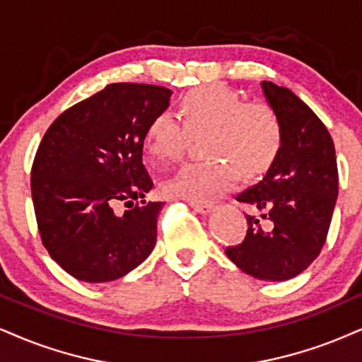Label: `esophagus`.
<instances>
[{"label":"esophagus","mask_w":362,"mask_h":362,"mask_svg":"<svg viewBox=\"0 0 362 362\" xmlns=\"http://www.w3.org/2000/svg\"><path fill=\"white\" fill-rule=\"evenodd\" d=\"M191 208L194 209L196 213H202V215H208V213L213 211V204H208V203H194L191 202Z\"/></svg>","instance_id":"esophagus-1"}]
</instances>
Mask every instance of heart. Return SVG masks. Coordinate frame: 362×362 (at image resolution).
<instances>
[{"label": "heart", "mask_w": 362, "mask_h": 362, "mask_svg": "<svg viewBox=\"0 0 362 362\" xmlns=\"http://www.w3.org/2000/svg\"><path fill=\"white\" fill-rule=\"evenodd\" d=\"M182 122L160 112L146 131V147L156 160H177L188 149L191 136H209L206 163L188 164L166 185L169 194L194 203H209L228 193L240 173L253 177L267 171L282 146V127L263 102H245L238 92L206 86L181 100Z\"/></svg>", "instance_id": "b5f03b06"}]
</instances>
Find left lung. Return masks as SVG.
<instances>
[{
  "label": "left lung",
  "mask_w": 362,
  "mask_h": 362,
  "mask_svg": "<svg viewBox=\"0 0 362 362\" xmlns=\"http://www.w3.org/2000/svg\"><path fill=\"white\" fill-rule=\"evenodd\" d=\"M282 127V146L255 186L236 196L255 209L247 236L225 253L245 274L282 282L304 272L325 243L339 191L331 134L292 90L262 82Z\"/></svg>",
  "instance_id": "8db88e82"
}]
</instances>
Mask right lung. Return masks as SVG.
Masks as SVG:
<instances>
[{
	"label": "right lung",
	"instance_id": "right-lung-1",
	"mask_svg": "<svg viewBox=\"0 0 362 362\" xmlns=\"http://www.w3.org/2000/svg\"><path fill=\"white\" fill-rule=\"evenodd\" d=\"M171 90L110 83L55 119L31 168V198L45 248L66 274L112 282L153 252L163 203H146L153 180L142 164L146 131ZM142 199V205H134ZM126 202L124 216L113 206Z\"/></svg>",
	"mask_w": 362,
	"mask_h": 362
}]
</instances>
